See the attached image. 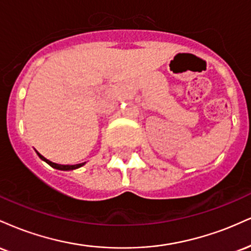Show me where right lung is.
<instances>
[{
  "label": "right lung",
  "mask_w": 251,
  "mask_h": 251,
  "mask_svg": "<svg viewBox=\"0 0 251 251\" xmlns=\"http://www.w3.org/2000/svg\"><path fill=\"white\" fill-rule=\"evenodd\" d=\"M37 155H39L40 158L43 160V162H46L47 164H50V165L51 166V168L54 169H57V170H62V171H70V170H75L77 168H81L82 165H85V163H81V164H75V165H61V164H56V163H53L50 162V160L46 159L43 155H41L39 153V152H36Z\"/></svg>",
  "instance_id": "add662e5"
}]
</instances>
